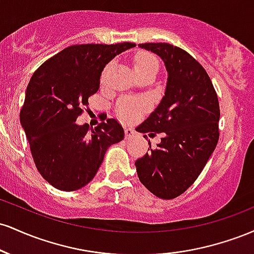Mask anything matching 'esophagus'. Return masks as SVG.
I'll list each match as a JSON object with an SVG mask.
<instances>
[{
  "label": "esophagus",
  "mask_w": 254,
  "mask_h": 254,
  "mask_svg": "<svg viewBox=\"0 0 254 254\" xmlns=\"http://www.w3.org/2000/svg\"><path fill=\"white\" fill-rule=\"evenodd\" d=\"M124 131H125V138H131V137L136 135V131L131 129V127H125Z\"/></svg>",
  "instance_id": "obj_1"
}]
</instances>
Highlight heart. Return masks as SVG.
<instances>
[{"label": "heart", "mask_w": 254, "mask_h": 254, "mask_svg": "<svg viewBox=\"0 0 254 254\" xmlns=\"http://www.w3.org/2000/svg\"><path fill=\"white\" fill-rule=\"evenodd\" d=\"M133 69L137 75L143 74L145 71H157L159 62L154 55L148 52H139L133 58ZM143 107L144 105L141 101L124 100L118 105V113L127 121H131L143 111Z\"/></svg>", "instance_id": "1"}]
</instances>
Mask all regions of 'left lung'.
Returning a JSON list of instances; mask_svg holds the SVG:
<instances>
[{
  "label": "left lung",
  "instance_id": "obj_1",
  "mask_svg": "<svg viewBox=\"0 0 254 254\" xmlns=\"http://www.w3.org/2000/svg\"><path fill=\"white\" fill-rule=\"evenodd\" d=\"M138 46L161 57L168 77L164 98L136 129L164 132L156 148L149 141V151L136 160L137 176L156 197L172 199L196 182L216 148L220 105L210 77L190 54L167 43Z\"/></svg>",
  "mask_w": 254,
  "mask_h": 254
}]
</instances>
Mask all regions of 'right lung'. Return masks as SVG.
<instances>
[{
  "label": "right lung",
  "instance_id": "right-lung-1",
  "mask_svg": "<svg viewBox=\"0 0 254 254\" xmlns=\"http://www.w3.org/2000/svg\"><path fill=\"white\" fill-rule=\"evenodd\" d=\"M133 43L81 44L58 52L34 71L26 89L20 122L32 157L54 188L75 191L95 177L110 145L124 138L110 118L94 129L75 123L100 86L101 71Z\"/></svg>",
  "mask_w": 254,
  "mask_h": 254
}]
</instances>
